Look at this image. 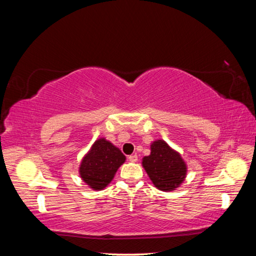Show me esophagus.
I'll return each mask as SVG.
<instances>
[{
	"instance_id": "esophagus-1",
	"label": "esophagus",
	"mask_w": 256,
	"mask_h": 256,
	"mask_svg": "<svg viewBox=\"0 0 256 256\" xmlns=\"http://www.w3.org/2000/svg\"><path fill=\"white\" fill-rule=\"evenodd\" d=\"M128 162H138V156H136V154L128 156Z\"/></svg>"
}]
</instances>
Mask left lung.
<instances>
[{
  "label": "left lung",
  "instance_id": "1",
  "mask_svg": "<svg viewBox=\"0 0 256 256\" xmlns=\"http://www.w3.org/2000/svg\"><path fill=\"white\" fill-rule=\"evenodd\" d=\"M142 166L160 190H174L186 176V164L180 154L162 140L151 144V154L142 159Z\"/></svg>",
  "mask_w": 256,
  "mask_h": 256
}]
</instances>
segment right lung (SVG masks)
I'll list each match as a JSON object with an SVG mask.
<instances>
[{
  "instance_id": "obj_1",
  "label": "right lung",
  "mask_w": 256,
  "mask_h": 256,
  "mask_svg": "<svg viewBox=\"0 0 256 256\" xmlns=\"http://www.w3.org/2000/svg\"><path fill=\"white\" fill-rule=\"evenodd\" d=\"M124 162L122 151L105 138H99L82 159L80 176L92 188L102 190L114 178L115 172Z\"/></svg>"
}]
</instances>
